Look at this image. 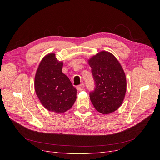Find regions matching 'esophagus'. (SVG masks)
Segmentation results:
<instances>
[{
	"mask_svg": "<svg viewBox=\"0 0 160 160\" xmlns=\"http://www.w3.org/2000/svg\"><path fill=\"white\" fill-rule=\"evenodd\" d=\"M84 88H85V85L83 83H81V85H78V86L77 87V89L78 90V91L83 90Z\"/></svg>",
	"mask_w": 160,
	"mask_h": 160,
	"instance_id": "esophagus-1",
	"label": "esophagus"
}]
</instances>
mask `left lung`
I'll return each instance as SVG.
<instances>
[{"mask_svg": "<svg viewBox=\"0 0 160 160\" xmlns=\"http://www.w3.org/2000/svg\"><path fill=\"white\" fill-rule=\"evenodd\" d=\"M95 81L94 91L90 92L91 103L102 114L117 110L126 93V77L115 57L108 51H101L88 60Z\"/></svg>", "mask_w": 160, "mask_h": 160, "instance_id": "obj_1", "label": "left lung"}]
</instances>
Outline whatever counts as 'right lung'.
I'll return each mask as SVG.
<instances>
[{
    "label": "right lung",
    "mask_w": 160,
    "mask_h": 160,
    "mask_svg": "<svg viewBox=\"0 0 160 160\" xmlns=\"http://www.w3.org/2000/svg\"><path fill=\"white\" fill-rule=\"evenodd\" d=\"M62 65L55 53H49L41 60L35 77L38 99L47 110L57 113L70 109L77 98V89L62 73Z\"/></svg>",
    "instance_id": "1"
}]
</instances>
